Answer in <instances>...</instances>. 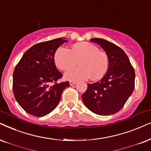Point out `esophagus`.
Segmentation results:
<instances>
[{"label":"esophagus","mask_w":151,"mask_h":151,"mask_svg":"<svg viewBox=\"0 0 151 151\" xmlns=\"http://www.w3.org/2000/svg\"><path fill=\"white\" fill-rule=\"evenodd\" d=\"M76 83H77V82H76L75 81H70V86H72V85L75 84Z\"/></svg>","instance_id":"34e87169"}]
</instances>
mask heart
<instances>
[{
	"label": "heart",
	"mask_w": 151,
	"mask_h": 151,
	"mask_svg": "<svg viewBox=\"0 0 151 151\" xmlns=\"http://www.w3.org/2000/svg\"><path fill=\"white\" fill-rule=\"evenodd\" d=\"M78 63L65 74V78L71 81L83 80L91 77L93 80L102 79L106 74L109 60L107 54L89 42H79L71 49L60 47L54 53L56 65L61 70H67Z\"/></svg>",
	"instance_id": "obj_1"
}]
</instances>
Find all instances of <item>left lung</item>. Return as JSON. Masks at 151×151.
Wrapping results in <instances>:
<instances>
[{
  "label": "left lung",
  "instance_id": "1",
  "mask_svg": "<svg viewBox=\"0 0 151 151\" xmlns=\"http://www.w3.org/2000/svg\"><path fill=\"white\" fill-rule=\"evenodd\" d=\"M109 57V67L100 81L88 83L82 100L93 113L111 115L119 111L134 88L135 72L128 57L122 49L114 43L101 38H93Z\"/></svg>",
  "mask_w": 151,
  "mask_h": 151
}]
</instances>
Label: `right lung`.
Wrapping results in <instances>:
<instances>
[{"instance_id": "add662e5", "label": "right lung", "mask_w": 151, "mask_h": 151, "mask_svg": "<svg viewBox=\"0 0 151 151\" xmlns=\"http://www.w3.org/2000/svg\"><path fill=\"white\" fill-rule=\"evenodd\" d=\"M62 38L42 42L28 49L15 67L12 88L14 98L27 113L44 116L56 107L69 81L58 80L63 74L57 70L54 53L65 42Z\"/></svg>"}]
</instances>
